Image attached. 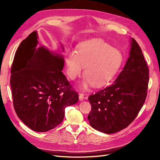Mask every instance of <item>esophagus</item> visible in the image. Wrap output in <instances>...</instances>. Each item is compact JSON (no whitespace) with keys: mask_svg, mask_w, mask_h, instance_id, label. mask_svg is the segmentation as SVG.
<instances>
[{"mask_svg":"<svg viewBox=\"0 0 160 160\" xmlns=\"http://www.w3.org/2000/svg\"><path fill=\"white\" fill-rule=\"evenodd\" d=\"M79 99H80V102L83 101V100L84 99V94H82V93H80V94H79Z\"/></svg>","mask_w":160,"mask_h":160,"instance_id":"esophagus-1","label":"esophagus"}]
</instances>
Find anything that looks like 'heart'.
Masks as SVG:
<instances>
[{
	"instance_id": "1",
	"label": "heart",
	"mask_w": 160,
	"mask_h": 160,
	"mask_svg": "<svg viewBox=\"0 0 160 160\" xmlns=\"http://www.w3.org/2000/svg\"><path fill=\"white\" fill-rule=\"evenodd\" d=\"M122 61V54L111 45L98 39L82 43L77 52L69 51L65 55L67 72L71 80H75L83 72L84 80L82 88L90 85L101 87L113 79Z\"/></svg>"
}]
</instances>
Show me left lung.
Here are the masks:
<instances>
[{
	"label": "left lung",
	"instance_id": "8db88e82",
	"mask_svg": "<svg viewBox=\"0 0 160 160\" xmlns=\"http://www.w3.org/2000/svg\"><path fill=\"white\" fill-rule=\"evenodd\" d=\"M125 66L111 86L91 95L92 110L88 118L97 131L113 134L127 127L144 103L149 70L140 46L134 38Z\"/></svg>",
	"mask_w": 160,
	"mask_h": 160
}]
</instances>
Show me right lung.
I'll list each match as a JSON object with an SVG mask.
<instances>
[{"instance_id": "obj_1", "label": "right lung", "mask_w": 160, "mask_h": 160, "mask_svg": "<svg viewBox=\"0 0 160 160\" xmlns=\"http://www.w3.org/2000/svg\"><path fill=\"white\" fill-rule=\"evenodd\" d=\"M38 39L34 31L19 45L11 68L10 86L18 117L33 131L43 132L62 122L65 108L78 102V95L62 72L63 55L44 45L37 48ZM61 47L63 52L62 44Z\"/></svg>"}]
</instances>
